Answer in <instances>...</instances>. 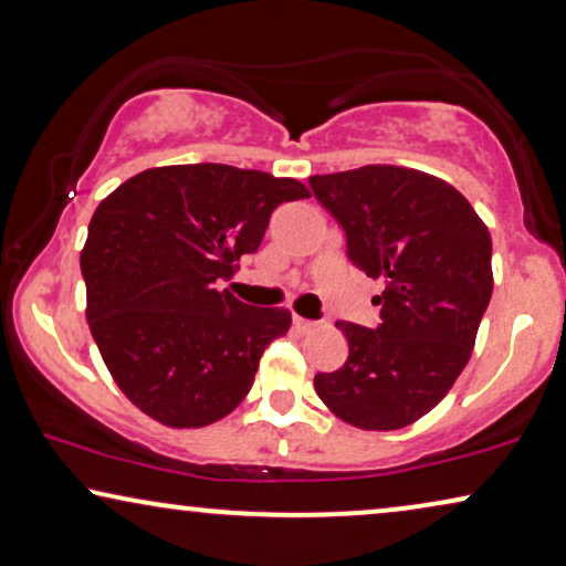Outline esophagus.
<instances>
[{"instance_id": "34e87169", "label": "esophagus", "mask_w": 566, "mask_h": 566, "mask_svg": "<svg viewBox=\"0 0 566 566\" xmlns=\"http://www.w3.org/2000/svg\"><path fill=\"white\" fill-rule=\"evenodd\" d=\"M292 325H294V328H297L300 333H305V331H313V328H315V323H313V321H307V317H300V315H294V317H292Z\"/></svg>"}]
</instances>
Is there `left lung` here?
Instances as JSON below:
<instances>
[{
	"instance_id": "1",
	"label": "left lung",
	"mask_w": 566,
	"mask_h": 566,
	"mask_svg": "<svg viewBox=\"0 0 566 566\" xmlns=\"http://www.w3.org/2000/svg\"><path fill=\"white\" fill-rule=\"evenodd\" d=\"M366 276L385 282L377 328L338 321L348 359L315 392L361 431H397L439 405L472 356L492 297L490 230L449 181L405 166L310 177Z\"/></svg>"
}]
</instances>
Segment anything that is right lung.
<instances>
[{
    "label": "right lung",
    "mask_w": 566,
    "mask_h": 566,
    "mask_svg": "<svg viewBox=\"0 0 566 566\" xmlns=\"http://www.w3.org/2000/svg\"><path fill=\"white\" fill-rule=\"evenodd\" d=\"M297 179L226 164L158 166L99 202L82 251L86 321L115 385L169 428L233 412L259 359L292 325L286 307H251L218 290L256 253Z\"/></svg>",
    "instance_id": "add662e5"
}]
</instances>
